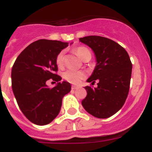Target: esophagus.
I'll list each match as a JSON object with an SVG mask.
<instances>
[{
	"label": "esophagus",
	"mask_w": 152,
	"mask_h": 152,
	"mask_svg": "<svg viewBox=\"0 0 152 152\" xmlns=\"http://www.w3.org/2000/svg\"><path fill=\"white\" fill-rule=\"evenodd\" d=\"M77 88H78V87H77V86H75V85H72V90H76V89H77Z\"/></svg>",
	"instance_id": "obj_1"
}]
</instances>
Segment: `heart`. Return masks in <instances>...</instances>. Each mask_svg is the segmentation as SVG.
<instances>
[{"mask_svg":"<svg viewBox=\"0 0 152 152\" xmlns=\"http://www.w3.org/2000/svg\"><path fill=\"white\" fill-rule=\"evenodd\" d=\"M76 54L79 57L84 61L87 58H91V52H90L88 48L84 46H79L75 48L74 49ZM64 52L61 51V52L57 55L56 58V62L57 66L58 68H62L64 64ZM63 77L68 82L72 83V84H79V83L86 77V74L83 71H75V70H68L64 72L63 75Z\"/></svg>","mask_w":152,"mask_h":152,"instance_id":"1","label":"heart"}]
</instances>
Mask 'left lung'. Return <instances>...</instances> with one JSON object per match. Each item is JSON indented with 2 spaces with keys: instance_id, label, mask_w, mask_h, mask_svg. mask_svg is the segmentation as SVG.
I'll list each match as a JSON object with an SVG mask.
<instances>
[{
  "instance_id": "8db88e82",
  "label": "left lung",
  "mask_w": 152,
  "mask_h": 152,
  "mask_svg": "<svg viewBox=\"0 0 152 152\" xmlns=\"http://www.w3.org/2000/svg\"><path fill=\"white\" fill-rule=\"evenodd\" d=\"M91 47L96 64L88 82L97 88L85 87L87 96L81 103L85 110L100 119L110 117L124 105L129 91L132 75L130 58L126 49L106 37L89 36L79 39Z\"/></svg>"
}]
</instances>
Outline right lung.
<instances>
[{
  "label": "right lung",
  "instance_id": "add662e5",
  "mask_svg": "<svg viewBox=\"0 0 152 152\" xmlns=\"http://www.w3.org/2000/svg\"><path fill=\"white\" fill-rule=\"evenodd\" d=\"M68 45V42L57 40H37L28 45L13 64V94L24 116L34 124L50 123L59 113L63 96L71 91V84L60 82L61 77L56 74V56ZM49 79L58 82L56 87L47 86Z\"/></svg>",
  "mask_w": 152,
  "mask_h": 152
}]
</instances>
